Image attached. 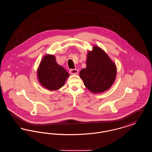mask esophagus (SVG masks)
<instances>
[{"mask_svg": "<svg viewBox=\"0 0 152 152\" xmlns=\"http://www.w3.org/2000/svg\"><path fill=\"white\" fill-rule=\"evenodd\" d=\"M69 73L71 75H77L79 73V71L77 69H71L69 70Z\"/></svg>", "mask_w": 152, "mask_h": 152, "instance_id": "obj_1", "label": "esophagus"}]
</instances>
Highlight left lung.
Returning a JSON list of instances; mask_svg holds the SVG:
<instances>
[{
	"mask_svg": "<svg viewBox=\"0 0 152 152\" xmlns=\"http://www.w3.org/2000/svg\"><path fill=\"white\" fill-rule=\"evenodd\" d=\"M116 65L107 54L97 46L88 52L87 66L80 72V76L88 90L101 93L113 84L116 76Z\"/></svg>",
	"mask_w": 152,
	"mask_h": 152,
	"instance_id": "8db88e82",
	"label": "left lung"
}]
</instances>
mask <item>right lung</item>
Returning <instances> with one entry per match:
<instances>
[{
  "instance_id": "add662e5",
  "label": "right lung",
  "mask_w": 152,
  "mask_h": 152,
  "mask_svg": "<svg viewBox=\"0 0 152 152\" xmlns=\"http://www.w3.org/2000/svg\"><path fill=\"white\" fill-rule=\"evenodd\" d=\"M40 83L50 91H55L63 87L69 74L58 65L53 55H47L42 59L37 70Z\"/></svg>"
}]
</instances>
